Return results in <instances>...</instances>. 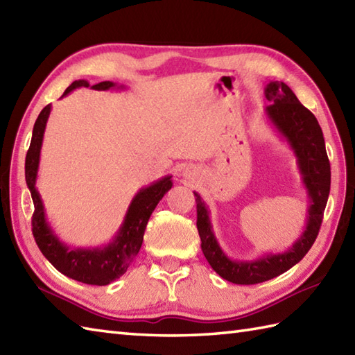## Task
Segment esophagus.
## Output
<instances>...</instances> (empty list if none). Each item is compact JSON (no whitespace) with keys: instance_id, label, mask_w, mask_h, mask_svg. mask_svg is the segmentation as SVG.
Instances as JSON below:
<instances>
[{"instance_id":"1","label":"esophagus","mask_w":355,"mask_h":355,"mask_svg":"<svg viewBox=\"0 0 355 355\" xmlns=\"http://www.w3.org/2000/svg\"><path fill=\"white\" fill-rule=\"evenodd\" d=\"M187 175H189V177H191V172H187V171H186V177H187Z\"/></svg>"}]
</instances>
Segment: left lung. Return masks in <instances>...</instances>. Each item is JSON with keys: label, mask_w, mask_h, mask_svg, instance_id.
<instances>
[{"label": "left lung", "mask_w": 355, "mask_h": 355, "mask_svg": "<svg viewBox=\"0 0 355 355\" xmlns=\"http://www.w3.org/2000/svg\"><path fill=\"white\" fill-rule=\"evenodd\" d=\"M266 97L271 102L266 110L268 119L290 143L297 157L310 207L306 229L290 250L262 256L254 261H233L225 256L218 244L206 202L197 192H193L197 201V229L201 238V250L218 275L238 285L266 282L285 273L304 258L319 235L331 186V166L318 119L299 102L296 94L284 82H270L266 88Z\"/></svg>", "instance_id": "left-lung-1"}]
</instances>
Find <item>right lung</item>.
I'll list each match as a JSON object with an SVG mask.
<instances>
[{
    "label": "right lung",
    "instance_id": "obj_1",
    "mask_svg": "<svg viewBox=\"0 0 355 355\" xmlns=\"http://www.w3.org/2000/svg\"><path fill=\"white\" fill-rule=\"evenodd\" d=\"M89 87L87 80H74L65 89L64 96L73 92L74 88ZM114 82L105 80L93 85V89H110L116 88ZM51 107L47 105L37 116L32 141L26 155V183L30 193H32L35 212L32 216V232L37 247L42 254L50 261V263L58 271H61L67 277L74 281L89 285H108L122 276L130 267L132 259L137 256L143 235H145L146 224L150 214L154 212L164 193L172 187L171 177H164L148 187H143L132 198L128 212L125 215L123 224L120 225L117 235L108 245L102 248H70L58 239L51 227L45 220V210L40 192L36 191V175L40 166V154L42 146V137L50 116Z\"/></svg>",
    "mask_w": 355,
    "mask_h": 355
}]
</instances>
